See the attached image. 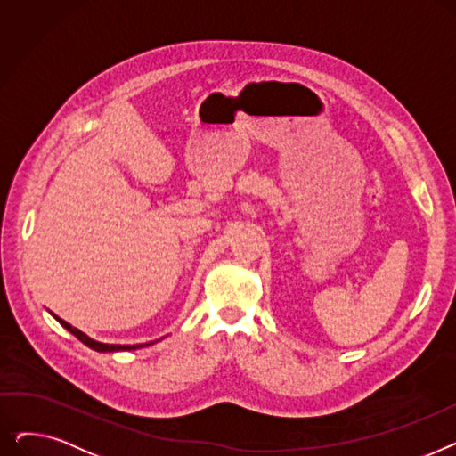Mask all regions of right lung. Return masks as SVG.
Instances as JSON below:
<instances>
[{
  "label": "right lung",
  "mask_w": 456,
  "mask_h": 456,
  "mask_svg": "<svg viewBox=\"0 0 456 456\" xmlns=\"http://www.w3.org/2000/svg\"><path fill=\"white\" fill-rule=\"evenodd\" d=\"M55 316V314H53ZM57 320H59V323L62 325V327H66L71 334H74V337L77 338V340H81L85 346H88L90 349H94V351H131V349H140V347H146V346H150V344H153V342H150V344H136V346H109V344H100V342H95V340H92V338H88L85 332H81L79 329H76V327H71L68 322H64V320H61L59 316H55Z\"/></svg>",
  "instance_id": "1"
}]
</instances>
